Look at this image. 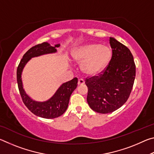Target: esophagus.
<instances>
[{"label":"esophagus","instance_id":"esophagus-1","mask_svg":"<svg viewBox=\"0 0 154 154\" xmlns=\"http://www.w3.org/2000/svg\"><path fill=\"white\" fill-rule=\"evenodd\" d=\"M84 80H83V79H79V81H78V85H82L83 84H84Z\"/></svg>","mask_w":154,"mask_h":154}]
</instances>
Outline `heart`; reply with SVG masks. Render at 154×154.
<instances>
[{
    "label": "heart",
    "instance_id": "obj_1",
    "mask_svg": "<svg viewBox=\"0 0 154 154\" xmlns=\"http://www.w3.org/2000/svg\"><path fill=\"white\" fill-rule=\"evenodd\" d=\"M76 60L82 62V69L88 75H96L105 70L112 58V50L107 45L89 43L80 47L74 51Z\"/></svg>",
    "mask_w": 154,
    "mask_h": 154
}]
</instances>
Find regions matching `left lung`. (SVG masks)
Returning a JSON list of instances; mask_svg holds the SVG:
<instances>
[{"mask_svg": "<svg viewBox=\"0 0 154 154\" xmlns=\"http://www.w3.org/2000/svg\"><path fill=\"white\" fill-rule=\"evenodd\" d=\"M112 58L105 70L85 79L90 108L99 113H109L124 105L133 87L136 66L130 49L110 37Z\"/></svg>", "mask_w": 154, "mask_h": 154, "instance_id": "left-lung-1", "label": "left lung"}]
</instances>
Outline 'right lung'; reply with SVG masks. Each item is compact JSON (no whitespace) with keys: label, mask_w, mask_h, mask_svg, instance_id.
<instances>
[{"label":"right lung","mask_w":154,"mask_h":154,"mask_svg":"<svg viewBox=\"0 0 154 154\" xmlns=\"http://www.w3.org/2000/svg\"><path fill=\"white\" fill-rule=\"evenodd\" d=\"M60 47V44L52 47L48 43H43L33 46L26 52L21 60L17 69V82L18 89L22 97L23 103L26 106L36 115V116L46 119H53L60 117L67 109L69 99L72 92L76 89L78 79L75 77L72 80L62 84L56 91L52 97L45 102H36L31 99L23 89L22 82V72L26 64L33 57H36L43 54L54 53L56 51V48Z\"/></svg>","instance_id":"right-lung-1"}]
</instances>
